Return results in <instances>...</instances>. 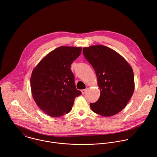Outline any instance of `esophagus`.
<instances>
[{"mask_svg": "<svg viewBox=\"0 0 157 157\" xmlns=\"http://www.w3.org/2000/svg\"><path fill=\"white\" fill-rule=\"evenodd\" d=\"M86 90H87V89H82V90H81L82 94H84L86 92Z\"/></svg>", "mask_w": 157, "mask_h": 157, "instance_id": "34e87169", "label": "esophagus"}]
</instances>
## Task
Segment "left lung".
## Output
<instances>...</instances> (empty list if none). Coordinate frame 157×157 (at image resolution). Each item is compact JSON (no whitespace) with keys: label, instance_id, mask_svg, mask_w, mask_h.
<instances>
[{"label":"left lung","instance_id":"8db88e82","mask_svg":"<svg viewBox=\"0 0 157 157\" xmlns=\"http://www.w3.org/2000/svg\"><path fill=\"white\" fill-rule=\"evenodd\" d=\"M83 54L94 68L100 95L91 110L102 117H112L127 105L134 91L133 70L114 50L101 45L83 48Z\"/></svg>","mask_w":157,"mask_h":157}]
</instances>
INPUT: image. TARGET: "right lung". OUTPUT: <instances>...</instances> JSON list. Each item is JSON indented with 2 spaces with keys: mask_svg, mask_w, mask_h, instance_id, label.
<instances>
[{
  "mask_svg": "<svg viewBox=\"0 0 157 157\" xmlns=\"http://www.w3.org/2000/svg\"><path fill=\"white\" fill-rule=\"evenodd\" d=\"M82 48L60 46L50 52L33 69L31 76L33 97L38 107L51 117H60L72 109L76 88L70 67Z\"/></svg>",
  "mask_w": 157,
  "mask_h": 157,
  "instance_id": "1",
  "label": "right lung"
}]
</instances>
